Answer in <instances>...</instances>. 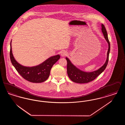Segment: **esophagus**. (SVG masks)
<instances>
[{"label":"esophagus","mask_w":125,"mask_h":125,"mask_svg":"<svg viewBox=\"0 0 125 125\" xmlns=\"http://www.w3.org/2000/svg\"><path fill=\"white\" fill-rule=\"evenodd\" d=\"M60 55H61V56L62 57H65V56H66L67 53H66V52H65V51H62V52H61Z\"/></svg>","instance_id":"esophagus-1"}]
</instances>
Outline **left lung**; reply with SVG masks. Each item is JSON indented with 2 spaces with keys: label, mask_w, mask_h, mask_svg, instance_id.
I'll return each instance as SVG.
<instances>
[{
  "label": "left lung",
  "mask_w": 125,
  "mask_h": 125,
  "mask_svg": "<svg viewBox=\"0 0 125 125\" xmlns=\"http://www.w3.org/2000/svg\"><path fill=\"white\" fill-rule=\"evenodd\" d=\"M102 31L104 37L108 43V50L107 52V59L105 63L101 67L95 71L92 72H85L79 69L71 63L70 60L67 57L65 59L67 61V73L69 78L73 82L78 83H86L90 82L95 80L99 74L104 71L107 66L109 55L110 51V43L108 39L107 31L104 25L102 24Z\"/></svg>",
  "instance_id": "obj_1"
}]
</instances>
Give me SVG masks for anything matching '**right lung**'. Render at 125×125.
Here are the masks:
<instances>
[{
    "mask_svg": "<svg viewBox=\"0 0 125 125\" xmlns=\"http://www.w3.org/2000/svg\"><path fill=\"white\" fill-rule=\"evenodd\" d=\"M10 57L12 65L22 77L31 83H40L45 81L49 77L51 70L54 64L60 59V55L51 57L39 65L32 67L24 66L14 59L12 53L11 42Z\"/></svg>",
    "mask_w": 125,
    "mask_h": 125,
    "instance_id": "obj_1",
    "label": "right lung"
}]
</instances>
